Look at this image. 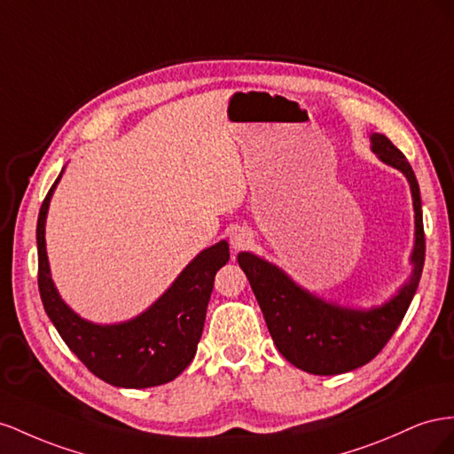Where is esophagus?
Segmentation results:
<instances>
[{
  "mask_svg": "<svg viewBox=\"0 0 454 454\" xmlns=\"http://www.w3.org/2000/svg\"><path fill=\"white\" fill-rule=\"evenodd\" d=\"M249 243H251V234H247V231H245V230H234L230 234L231 249H236V251L245 249V247H249Z\"/></svg>",
  "mask_w": 454,
  "mask_h": 454,
  "instance_id": "34e87169",
  "label": "esophagus"
}]
</instances>
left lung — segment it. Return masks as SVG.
Masks as SVG:
<instances>
[{"label":"left lung","mask_w":454,"mask_h":454,"mask_svg":"<svg viewBox=\"0 0 454 454\" xmlns=\"http://www.w3.org/2000/svg\"><path fill=\"white\" fill-rule=\"evenodd\" d=\"M369 138L371 152L403 173L412 198L414 247L409 258L412 270L394 296L372 308L344 306L309 293L279 266L254 253L238 254L279 354L294 367L321 377L354 371L377 357L405 317L422 276L426 241L417 176L405 155L384 135L372 133Z\"/></svg>","instance_id":"obj_1"}]
</instances>
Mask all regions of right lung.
<instances>
[{
  "label": "right lung",
  "instance_id": "1",
  "mask_svg": "<svg viewBox=\"0 0 454 454\" xmlns=\"http://www.w3.org/2000/svg\"><path fill=\"white\" fill-rule=\"evenodd\" d=\"M64 169L37 216V285L49 319L82 364L112 386L152 387L175 380L196 356L216 271L230 261L223 239L196 254L158 301L120 323H93L62 301L51 278L45 223Z\"/></svg>",
  "mask_w": 454,
  "mask_h": 454
}]
</instances>
